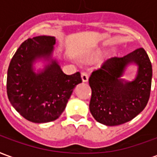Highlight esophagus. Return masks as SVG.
<instances>
[{"label": "esophagus", "instance_id": "obj_1", "mask_svg": "<svg viewBox=\"0 0 157 157\" xmlns=\"http://www.w3.org/2000/svg\"><path fill=\"white\" fill-rule=\"evenodd\" d=\"M88 78H89L88 74H87V73H86V72H82V82H88Z\"/></svg>", "mask_w": 157, "mask_h": 157}]
</instances>
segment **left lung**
<instances>
[{"label": "left lung", "mask_w": 157, "mask_h": 157, "mask_svg": "<svg viewBox=\"0 0 157 157\" xmlns=\"http://www.w3.org/2000/svg\"><path fill=\"white\" fill-rule=\"evenodd\" d=\"M130 63L138 65V71L135 80L128 82L121 76ZM151 78V63L143 48L124 57L106 60L89 78L92 88L89 109L93 118L107 126L130 121L143 111L148 102Z\"/></svg>", "instance_id": "1"}]
</instances>
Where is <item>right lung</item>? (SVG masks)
<instances>
[{"label":"right lung","instance_id":"right-lung-1","mask_svg":"<svg viewBox=\"0 0 157 157\" xmlns=\"http://www.w3.org/2000/svg\"><path fill=\"white\" fill-rule=\"evenodd\" d=\"M55 38L38 36L25 40L9 65L6 92L12 107L33 123L54 121L64 112L75 86L82 82L80 72L66 75L52 58ZM39 58L49 61L36 73L33 64Z\"/></svg>","mask_w":157,"mask_h":157}]
</instances>
